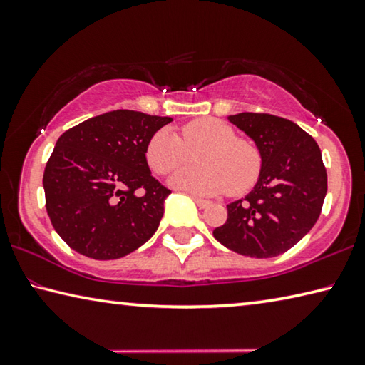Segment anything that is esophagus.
<instances>
[{
	"mask_svg": "<svg viewBox=\"0 0 365 365\" xmlns=\"http://www.w3.org/2000/svg\"><path fill=\"white\" fill-rule=\"evenodd\" d=\"M195 202L197 205V207L201 209H206L209 205H211L207 200H202V197H197V196H195Z\"/></svg>",
	"mask_w": 365,
	"mask_h": 365,
	"instance_id": "1",
	"label": "esophagus"
}]
</instances>
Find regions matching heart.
<instances>
[{"instance_id":"heart-1","label":"heart","mask_w":365,"mask_h":365,"mask_svg":"<svg viewBox=\"0 0 365 365\" xmlns=\"http://www.w3.org/2000/svg\"><path fill=\"white\" fill-rule=\"evenodd\" d=\"M195 153L197 164L172 177L170 185L195 195L212 196L230 190L240 195L256 185L262 172V154L252 141L215 117H201L180 128V137L169 128H159L148 140L145 158L158 175H168Z\"/></svg>"}]
</instances>
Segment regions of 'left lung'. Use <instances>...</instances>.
Masks as SVG:
<instances>
[{
    "label": "left lung",
    "instance_id": "obj_1",
    "mask_svg": "<svg viewBox=\"0 0 365 365\" xmlns=\"http://www.w3.org/2000/svg\"><path fill=\"white\" fill-rule=\"evenodd\" d=\"M255 140L262 172L242 200L227 206V222L212 232L225 248L250 257L283 255L316 224L327 195L320 148L294 122L261 113L228 117Z\"/></svg>",
    "mask_w": 365,
    "mask_h": 365
}]
</instances>
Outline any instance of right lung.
<instances>
[{"instance_id": "obj_1", "label": "right lung", "mask_w": 365, "mask_h": 365, "mask_svg": "<svg viewBox=\"0 0 365 365\" xmlns=\"http://www.w3.org/2000/svg\"><path fill=\"white\" fill-rule=\"evenodd\" d=\"M169 122L117 109L61 135L43 188L54 230L72 250L98 261L119 259L158 230L170 190L151 175L145 150Z\"/></svg>"}]
</instances>
